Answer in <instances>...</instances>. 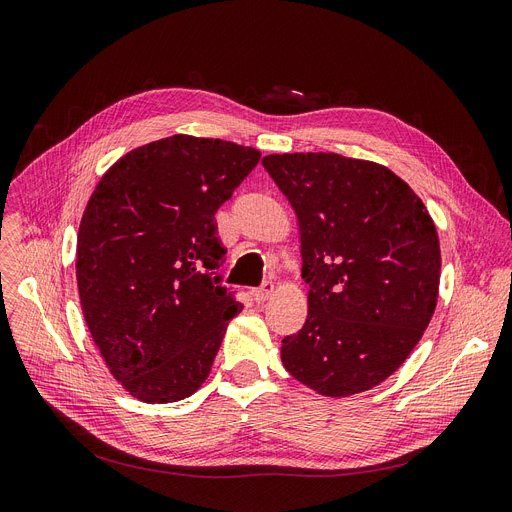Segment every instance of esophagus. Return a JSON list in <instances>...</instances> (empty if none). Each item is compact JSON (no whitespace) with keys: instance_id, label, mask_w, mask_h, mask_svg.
<instances>
[{"instance_id":"esophagus-1","label":"esophagus","mask_w":512,"mask_h":512,"mask_svg":"<svg viewBox=\"0 0 512 512\" xmlns=\"http://www.w3.org/2000/svg\"><path fill=\"white\" fill-rule=\"evenodd\" d=\"M272 293H274V282L272 280H263L257 288H253V297H255L257 303H263Z\"/></svg>"}]
</instances>
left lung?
<instances>
[{
	"label": "left lung",
	"mask_w": 512,
	"mask_h": 512,
	"mask_svg": "<svg viewBox=\"0 0 512 512\" xmlns=\"http://www.w3.org/2000/svg\"><path fill=\"white\" fill-rule=\"evenodd\" d=\"M265 171L295 209L307 320L282 339V364L328 397L391 376L429 326L439 238L414 190L383 165L335 152L268 154Z\"/></svg>",
	"instance_id": "1"
}]
</instances>
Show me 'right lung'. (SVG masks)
<instances>
[{
	"mask_svg": "<svg viewBox=\"0 0 512 512\" xmlns=\"http://www.w3.org/2000/svg\"><path fill=\"white\" fill-rule=\"evenodd\" d=\"M261 159L175 133L127 152L98 182L77 234L83 318L110 374L146 404L205 383L242 305L217 274L215 213Z\"/></svg>",
	"mask_w": 512,
	"mask_h": 512,
	"instance_id": "1",
	"label": "right lung"
}]
</instances>
